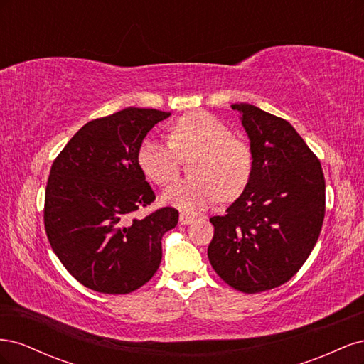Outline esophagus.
<instances>
[{
	"instance_id": "esophagus-1",
	"label": "esophagus",
	"mask_w": 364,
	"mask_h": 364,
	"mask_svg": "<svg viewBox=\"0 0 364 364\" xmlns=\"http://www.w3.org/2000/svg\"><path fill=\"white\" fill-rule=\"evenodd\" d=\"M194 215H190V214H185V213H181V215H179V223L181 225H190V223H193L194 222Z\"/></svg>"
}]
</instances>
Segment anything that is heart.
<instances>
[{"label": "heart", "instance_id": "obj_1", "mask_svg": "<svg viewBox=\"0 0 364 364\" xmlns=\"http://www.w3.org/2000/svg\"><path fill=\"white\" fill-rule=\"evenodd\" d=\"M171 142L149 138L138 151L147 178L158 185L171 183L179 173L181 158L194 156L193 178L174 182L162 200L185 213H199L220 196L232 199L245 190L252 174V151L245 141L214 115L196 111L182 117L171 129Z\"/></svg>", "mask_w": 364, "mask_h": 364}]
</instances>
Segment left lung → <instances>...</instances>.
<instances>
[{
	"label": "left lung",
	"instance_id": "obj_1",
	"mask_svg": "<svg viewBox=\"0 0 364 364\" xmlns=\"http://www.w3.org/2000/svg\"><path fill=\"white\" fill-rule=\"evenodd\" d=\"M240 112L252 151L245 191L214 215L208 258L230 287L259 293L291 279L310 257L325 217L321 162L294 127L247 103Z\"/></svg>",
	"mask_w": 364,
	"mask_h": 364
}]
</instances>
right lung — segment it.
<instances>
[{"instance_id":"add662e5","label":"right lung","mask_w":364,"mask_h":364,"mask_svg":"<svg viewBox=\"0 0 364 364\" xmlns=\"http://www.w3.org/2000/svg\"><path fill=\"white\" fill-rule=\"evenodd\" d=\"M170 112L126 107L86 123L51 165L43 222L60 262L85 287L126 294L142 287L162 259L174 208L127 217L155 200L138 162L142 139Z\"/></svg>"}]
</instances>
